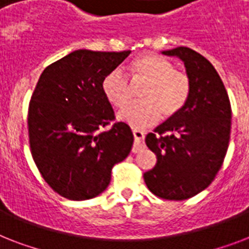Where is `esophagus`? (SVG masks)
I'll list each match as a JSON object with an SVG mask.
<instances>
[{"label":"esophagus","instance_id":"obj_1","mask_svg":"<svg viewBox=\"0 0 249 249\" xmlns=\"http://www.w3.org/2000/svg\"><path fill=\"white\" fill-rule=\"evenodd\" d=\"M133 136H134V146H133V152L141 151L142 148H144V133L138 129H133Z\"/></svg>","mask_w":249,"mask_h":249}]
</instances>
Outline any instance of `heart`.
Instances as JSON below:
<instances>
[{
	"label": "heart",
	"mask_w": 249,
	"mask_h": 249,
	"mask_svg": "<svg viewBox=\"0 0 249 249\" xmlns=\"http://www.w3.org/2000/svg\"><path fill=\"white\" fill-rule=\"evenodd\" d=\"M133 83L143 81L140 103L126 106L119 112V119L133 128L147 126L165 117L176 115L185 106L190 95V79L185 72L174 70L169 60L154 54H142L129 66ZM106 99L117 108L130 99V85L120 70H112L102 80Z\"/></svg>",
	"instance_id": "b5f03b06"
}]
</instances>
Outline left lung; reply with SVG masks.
<instances>
[{
  "label": "left lung",
  "instance_id": "8db88e82",
  "mask_svg": "<svg viewBox=\"0 0 249 249\" xmlns=\"http://www.w3.org/2000/svg\"><path fill=\"white\" fill-rule=\"evenodd\" d=\"M161 53L183 62L190 95L176 115L146 137L158 161L143 178L156 196L185 200L207 189L224 163L231 106L220 75L208 59L185 46Z\"/></svg>",
  "mask_w": 249,
  "mask_h": 249
}]
</instances>
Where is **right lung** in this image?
Returning <instances> with one entry per match:
<instances>
[{"instance_id": "add662e5", "label": "right lung", "mask_w": 249, "mask_h": 249, "mask_svg": "<svg viewBox=\"0 0 249 249\" xmlns=\"http://www.w3.org/2000/svg\"><path fill=\"white\" fill-rule=\"evenodd\" d=\"M129 54L75 50L45 68L33 91L28 109L32 158L48 185L70 200L103 193L112 166L132 150L129 125L116 123L101 130L115 119L102 80Z\"/></svg>"}]
</instances>
